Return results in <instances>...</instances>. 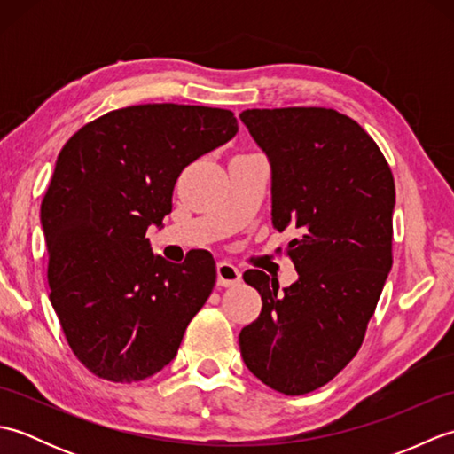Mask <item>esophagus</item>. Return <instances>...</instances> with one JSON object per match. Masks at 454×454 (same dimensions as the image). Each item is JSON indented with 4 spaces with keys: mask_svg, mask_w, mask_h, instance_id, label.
Returning <instances> with one entry per match:
<instances>
[{
    "mask_svg": "<svg viewBox=\"0 0 454 454\" xmlns=\"http://www.w3.org/2000/svg\"><path fill=\"white\" fill-rule=\"evenodd\" d=\"M216 275H218L216 281H218L220 286H234V285H238L239 281H242V271H239L236 265L228 263V262L218 263Z\"/></svg>",
    "mask_w": 454,
    "mask_h": 454,
    "instance_id": "34e87169",
    "label": "esophagus"
}]
</instances>
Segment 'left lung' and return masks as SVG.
Returning <instances> with one entry per match:
<instances>
[{"mask_svg":"<svg viewBox=\"0 0 454 454\" xmlns=\"http://www.w3.org/2000/svg\"><path fill=\"white\" fill-rule=\"evenodd\" d=\"M239 119L271 163L273 226L288 242L298 281L259 269L244 281L263 308L239 332L244 363L286 396L324 387L359 351L392 267L396 189L376 142L325 107L247 109Z\"/></svg>","mask_w":454,"mask_h":454,"instance_id":"8db88e82","label":"left lung"}]
</instances>
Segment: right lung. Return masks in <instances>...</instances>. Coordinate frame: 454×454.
Listing matches in <instances>:
<instances>
[{
  "mask_svg": "<svg viewBox=\"0 0 454 454\" xmlns=\"http://www.w3.org/2000/svg\"><path fill=\"white\" fill-rule=\"evenodd\" d=\"M238 132L232 111L148 103L111 111L64 144L41 222L51 302L74 355L111 382L171 363L216 283L215 259L152 254L148 226L171 212L179 173Z\"/></svg>",
  "mask_w": 454,
  "mask_h": 454,
  "instance_id": "obj_1",
  "label": "right lung"
}]
</instances>
